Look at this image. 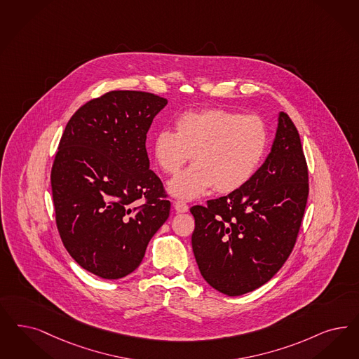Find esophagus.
<instances>
[{"label":"esophagus","instance_id":"esophagus-1","mask_svg":"<svg viewBox=\"0 0 359 359\" xmlns=\"http://www.w3.org/2000/svg\"><path fill=\"white\" fill-rule=\"evenodd\" d=\"M173 207H175V210L179 212V213H186V212H188V210H189L186 203H184V201H180V200L175 201V203H173Z\"/></svg>","mask_w":359,"mask_h":359}]
</instances>
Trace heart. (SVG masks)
<instances>
[{
	"mask_svg": "<svg viewBox=\"0 0 359 359\" xmlns=\"http://www.w3.org/2000/svg\"><path fill=\"white\" fill-rule=\"evenodd\" d=\"M176 133L161 130L154 139V156L161 171L176 175L168 183L176 198L195 200L212 187L219 194L243 188L259 168L268 144L265 123L256 115L225 109L186 112L175 122Z\"/></svg>",
	"mask_w": 359,
	"mask_h": 359,
	"instance_id": "obj_1",
	"label": "heart"
}]
</instances>
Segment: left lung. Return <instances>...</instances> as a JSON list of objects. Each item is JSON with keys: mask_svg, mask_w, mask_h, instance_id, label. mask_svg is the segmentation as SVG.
<instances>
[{"mask_svg": "<svg viewBox=\"0 0 359 359\" xmlns=\"http://www.w3.org/2000/svg\"><path fill=\"white\" fill-rule=\"evenodd\" d=\"M308 165L296 126L278 112L272 149L245 186L195 205L192 249L198 271L226 296L266 284L296 244L309 195Z\"/></svg>", "mask_w": 359, "mask_h": 359, "instance_id": "8db88e82", "label": "left lung"}]
</instances>
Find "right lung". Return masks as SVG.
<instances>
[{"mask_svg": "<svg viewBox=\"0 0 359 359\" xmlns=\"http://www.w3.org/2000/svg\"><path fill=\"white\" fill-rule=\"evenodd\" d=\"M168 100L110 91L78 109L51 168L63 245L87 272L116 280L134 272L170 216L161 179L149 170L146 139ZM146 198L147 203H135Z\"/></svg>", "mask_w": 359, "mask_h": 359, "instance_id": "right-lung-1", "label": "right lung"}]
</instances>
